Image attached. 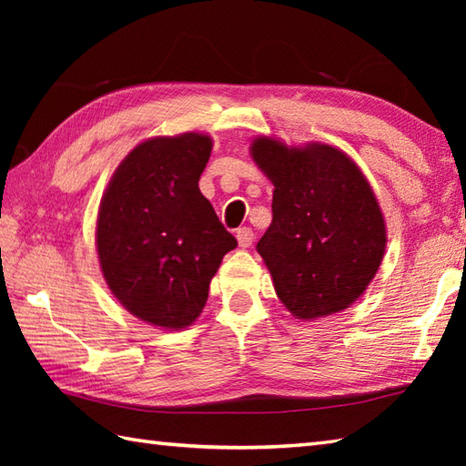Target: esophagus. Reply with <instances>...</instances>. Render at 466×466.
<instances>
[{"instance_id":"1","label":"esophagus","mask_w":466,"mask_h":466,"mask_svg":"<svg viewBox=\"0 0 466 466\" xmlns=\"http://www.w3.org/2000/svg\"><path fill=\"white\" fill-rule=\"evenodd\" d=\"M236 238H238L240 248H250L252 242H254L252 228H238V232H236Z\"/></svg>"}]
</instances>
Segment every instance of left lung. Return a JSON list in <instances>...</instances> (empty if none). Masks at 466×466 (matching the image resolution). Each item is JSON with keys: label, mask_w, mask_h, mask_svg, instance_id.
<instances>
[{"label": "left lung", "mask_w": 466, "mask_h": 466, "mask_svg": "<svg viewBox=\"0 0 466 466\" xmlns=\"http://www.w3.org/2000/svg\"><path fill=\"white\" fill-rule=\"evenodd\" d=\"M250 154L274 184L272 224L256 250L280 302L300 320L349 309L386 248L384 218L369 180L329 144L289 147L260 136Z\"/></svg>", "instance_id": "1"}]
</instances>
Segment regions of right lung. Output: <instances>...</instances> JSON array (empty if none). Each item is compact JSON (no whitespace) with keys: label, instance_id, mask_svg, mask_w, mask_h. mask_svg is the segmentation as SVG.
<instances>
[{"label":"right lung","instance_id":"right-lung-1","mask_svg":"<svg viewBox=\"0 0 466 466\" xmlns=\"http://www.w3.org/2000/svg\"><path fill=\"white\" fill-rule=\"evenodd\" d=\"M210 152L206 134L150 137L124 157L102 196V274L124 309L147 324L190 326L224 254L238 246L198 187Z\"/></svg>","mask_w":466,"mask_h":466}]
</instances>
